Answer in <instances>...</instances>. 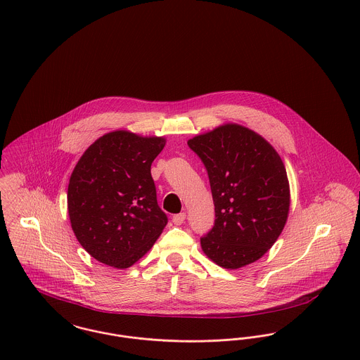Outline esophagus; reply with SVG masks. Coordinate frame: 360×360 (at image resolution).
<instances>
[{
  "label": "esophagus",
  "instance_id": "obj_1",
  "mask_svg": "<svg viewBox=\"0 0 360 360\" xmlns=\"http://www.w3.org/2000/svg\"><path fill=\"white\" fill-rule=\"evenodd\" d=\"M185 219H186V213H185V212L172 216V221H174L175 226H181V224L185 221Z\"/></svg>",
  "mask_w": 360,
  "mask_h": 360
}]
</instances>
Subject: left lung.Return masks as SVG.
<instances>
[{"mask_svg": "<svg viewBox=\"0 0 360 360\" xmlns=\"http://www.w3.org/2000/svg\"><path fill=\"white\" fill-rule=\"evenodd\" d=\"M188 146L207 167L214 204L202 252L224 269L253 264L288 219L291 193L280 155L262 136L233 122L194 136Z\"/></svg>", "mask_w": 360, "mask_h": 360, "instance_id": "left-lung-1", "label": "left lung"}]
</instances>
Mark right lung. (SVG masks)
<instances>
[{
    "instance_id": "right-lung-1",
    "label": "right lung",
    "mask_w": 360,
    "mask_h": 360,
    "mask_svg": "<svg viewBox=\"0 0 360 360\" xmlns=\"http://www.w3.org/2000/svg\"><path fill=\"white\" fill-rule=\"evenodd\" d=\"M166 137L114 130L79 159L68 185L72 230L99 262L127 269L153 246L167 224L156 201L150 165Z\"/></svg>"
}]
</instances>
